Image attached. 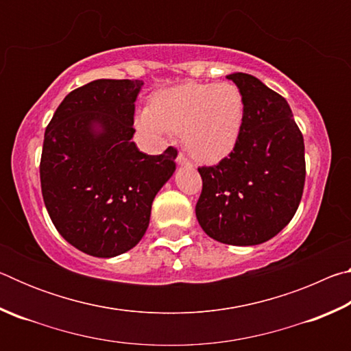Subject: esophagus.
Segmentation results:
<instances>
[{"mask_svg": "<svg viewBox=\"0 0 351 351\" xmlns=\"http://www.w3.org/2000/svg\"><path fill=\"white\" fill-rule=\"evenodd\" d=\"M176 162L180 164V165H186V167H192V162L189 161V159L186 158V154H184L182 152L178 153V156H176Z\"/></svg>", "mask_w": 351, "mask_h": 351, "instance_id": "1", "label": "esophagus"}]
</instances>
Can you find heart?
Segmentation results:
<instances>
[{
    "instance_id": "1",
    "label": "heart",
    "mask_w": 351,
    "mask_h": 351,
    "mask_svg": "<svg viewBox=\"0 0 351 351\" xmlns=\"http://www.w3.org/2000/svg\"><path fill=\"white\" fill-rule=\"evenodd\" d=\"M243 117V94L234 83H186L159 93L153 108L138 112L136 125L150 134L182 133L195 159L217 162L232 152Z\"/></svg>"
}]
</instances>
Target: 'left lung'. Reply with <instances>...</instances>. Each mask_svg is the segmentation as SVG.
I'll use <instances>...</instances> for the list:
<instances>
[{
  "label": "left lung",
  "mask_w": 351,
  "mask_h": 351,
  "mask_svg": "<svg viewBox=\"0 0 351 351\" xmlns=\"http://www.w3.org/2000/svg\"><path fill=\"white\" fill-rule=\"evenodd\" d=\"M243 94L245 117L229 156L198 167L197 218L210 239L234 246L268 241L293 219L305 186L304 136L285 97L257 77L228 75Z\"/></svg>",
  "instance_id": "1"
}]
</instances>
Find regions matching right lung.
I'll return each mask as SVG.
<instances>
[{"label": "right lung", "instance_id": "obj_1", "mask_svg": "<svg viewBox=\"0 0 351 351\" xmlns=\"http://www.w3.org/2000/svg\"><path fill=\"white\" fill-rule=\"evenodd\" d=\"M142 80L100 79L71 91L47 123L40 181L64 240L93 257H116L141 241L152 203L176 169V148L139 152L134 102Z\"/></svg>", "mask_w": 351, "mask_h": 351}]
</instances>
